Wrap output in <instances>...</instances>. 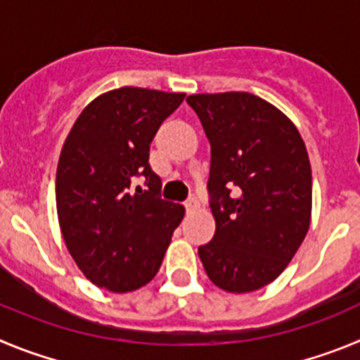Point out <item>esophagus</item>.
<instances>
[{
  "label": "esophagus",
  "mask_w": 360,
  "mask_h": 360,
  "mask_svg": "<svg viewBox=\"0 0 360 360\" xmlns=\"http://www.w3.org/2000/svg\"><path fill=\"white\" fill-rule=\"evenodd\" d=\"M184 208H186V212H193V210L199 208V197L195 193H190V197L184 200Z\"/></svg>",
  "instance_id": "esophagus-1"
}]
</instances>
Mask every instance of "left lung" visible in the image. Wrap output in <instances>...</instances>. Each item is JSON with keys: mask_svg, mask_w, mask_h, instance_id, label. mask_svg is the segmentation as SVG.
Listing matches in <instances>:
<instances>
[{"mask_svg": "<svg viewBox=\"0 0 360 360\" xmlns=\"http://www.w3.org/2000/svg\"><path fill=\"white\" fill-rule=\"evenodd\" d=\"M186 102L212 147L208 193L217 229L199 258L222 290H258L283 273L309 231L307 147L283 112L251 93L192 95Z\"/></svg>", "mask_w": 360, "mask_h": 360, "instance_id": "obj_1", "label": "left lung"}]
</instances>
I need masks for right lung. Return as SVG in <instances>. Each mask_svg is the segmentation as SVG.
Wrapping results in <instances>:
<instances>
[{
  "mask_svg": "<svg viewBox=\"0 0 360 360\" xmlns=\"http://www.w3.org/2000/svg\"><path fill=\"white\" fill-rule=\"evenodd\" d=\"M183 100L184 93L143 87L103 93L64 141L55 181L60 231L100 289L131 292L148 283L183 220L184 208L161 199V179L148 165L158 129Z\"/></svg>",
  "mask_w": 360,
  "mask_h": 360,
  "instance_id": "right-lung-1",
  "label": "right lung"
}]
</instances>
